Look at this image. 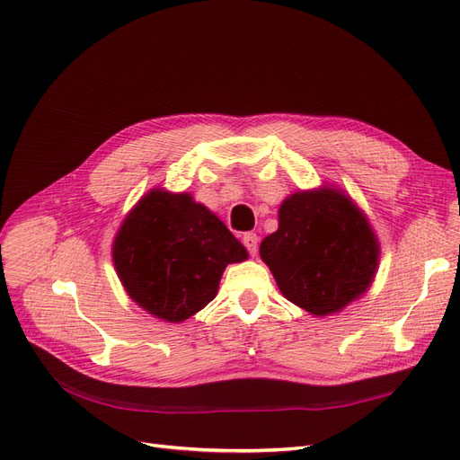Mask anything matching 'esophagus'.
<instances>
[{
    "label": "esophagus",
    "instance_id": "34e87169",
    "mask_svg": "<svg viewBox=\"0 0 460 460\" xmlns=\"http://www.w3.org/2000/svg\"><path fill=\"white\" fill-rule=\"evenodd\" d=\"M243 245L249 252V255H255L257 253V247H259V235L255 232H247L243 235Z\"/></svg>",
    "mask_w": 460,
    "mask_h": 460
}]
</instances>
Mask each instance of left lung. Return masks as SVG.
I'll return each instance as SVG.
<instances>
[{
    "label": "left lung",
    "instance_id": "obj_1",
    "mask_svg": "<svg viewBox=\"0 0 460 460\" xmlns=\"http://www.w3.org/2000/svg\"><path fill=\"white\" fill-rule=\"evenodd\" d=\"M259 253L288 301L328 316L370 288L380 243L351 198L324 186L291 193Z\"/></svg>",
    "mask_w": 460,
    "mask_h": 460
}]
</instances>
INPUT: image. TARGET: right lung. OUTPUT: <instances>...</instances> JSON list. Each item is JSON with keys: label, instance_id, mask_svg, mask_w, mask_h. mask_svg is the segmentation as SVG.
<instances>
[{"label": "right lung", "instance_id": "1", "mask_svg": "<svg viewBox=\"0 0 460 460\" xmlns=\"http://www.w3.org/2000/svg\"><path fill=\"white\" fill-rule=\"evenodd\" d=\"M247 259L215 213L190 193L147 191L122 220L113 262L132 301L149 314L182 323L217 296L230 262Z\"/></svg>", "mask_w": 460, "mask_h": 460}]
</instances>
